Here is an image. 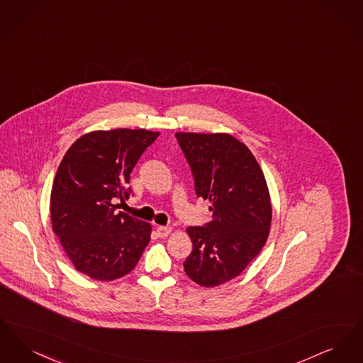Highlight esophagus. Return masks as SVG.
Here are the masks:
<instances>
[{
    "mask_svg": "<svg viewBox=\"0 0 363 363\" xmlns=\"http://www.w3.org/2000/svg\"><path fill=\"white\" fill-rule=\"evenodd\" d=\"M156 231H157V235H159L160 238H166V237H169V234L172 233V227H169V225H159V227L156 228Z\"/></svg>",
    "mask_w": 363,
    "mask_h": 363,
    "instance_id": "34e87169",
    "label": "esophagus"
}]
</instances>
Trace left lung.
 <instances>
[{
  "instance_id": "obj_1",
  "label": "left lung",
  "mask_w": 363,
  "mask_h": 363,
  "mask_svg": "<svg viewBox=\"0 0 363 363\" xmlns=\"http://www.w3.org/2000/svg\"><path fill=\"white\" fill-rule=\"evenodd\" d=\"M194 177L197 197L211 203L212 220L188 227L193 250L186 275L203 287L238 277L268 240L272 206L252 151L228 133H175Z\"/></svg>"
}]
</instances>
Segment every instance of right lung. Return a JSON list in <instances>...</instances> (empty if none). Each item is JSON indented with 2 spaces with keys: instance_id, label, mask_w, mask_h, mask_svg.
Returning <instances> with one entry per match:
<instances>
[{
  "instance_id": "add662e5",
  "label": "right lung",
  "mask_w": 363,
  "mask_h": 363,
  "mask_svg": "<svg viewBox=\"0 0 363 363\" xmlns=\"http://www.w3.org/2000/svg\"><path fill=\"white\" fill-rule=\"evenodd\" d=\"M159 136L145 129L94 130L77 138L52 182L50 216L74 268L101 281L128 275L151 240L152 227L118 211L138 157Z\"/></svg>"
}]
</instances>
